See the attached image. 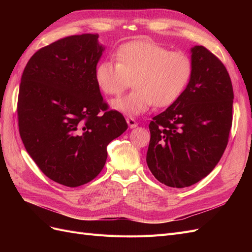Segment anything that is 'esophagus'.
Here are the masks:
<instances>
[{"mask_svg":"<svg viewBox=\"0 0 252 252\" xmlns=\"http://www.w3.org/2000/svg\"><path fill=\"white\" fill-rule=\"evenodd\" d=\"M126 121H127L128 126L130 127V128H134V127H136V125H138V123H136V121L133 118H131V117H128L126 119Z\"/></svg>","mask_w":252,"mask_h":252,"instance_id":"1","label":"esophagus"}]
</instances>
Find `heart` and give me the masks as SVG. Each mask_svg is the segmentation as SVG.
Returning a JSON list of instances; mask_svg holds the SVG:
<instances>
[{
    "mask_svg": "<svg viewBox=\"0 0 252 252\" xmlns=\"http://www.w3.org/2000/svg\"><path fill=\"white\" fill-rule=\"evenodd\" d=\"M116 61L103 60L94 70L97 86L107 95L118 96L131 85L126 96L112 102L113 108L127 114L146 112L152 105L166 107L184 93L192 77L191 59L182 51L162 45L134 41L120 47Z\"/></svg>",
    "mask_w": 252,
    "mask_h": 252,
    "instance_id": "heart-1",
    "label": "heart"
}]
</instances>
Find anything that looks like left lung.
Here are the masks:
<instances>
[{"label": "left lung", "mask_w": 252, "mask_h": 252, "mask_svg": "<svg viewBox=\"0 0 252 252\" xmlns=\"http://www.w3.org/2000/svg\"><path fill=\"white\" fill-rule=\"evenodd\" d=\"M192 77L182 95L149 124L146 162L166 186L184 188L222 158L232 125L233 89L226 67L204 46L191 48Z\"/></svg>", "instance_id": "8db88e82"}]
</instances>
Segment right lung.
Masks as SVG:
<instances>
[{
  "instance_id": "right-lung-1",
  "label": "right lung",
  "mask_w": 252,
  "mask_h": 252,
  "mask_svg": "<svg viewBox=\"0 0 252 252\" xmlns=\"http://www.w3.org/2000/svg\"><path fill=\"white\" fill-rule=\"evenodd\" d=\"M84 33L37 50L22 74L19 131L41 171L67 187L97 177L107 145L128 128L123 114L109 110L94 70L104 47Z\"/></svg>"
}]
</instances>
